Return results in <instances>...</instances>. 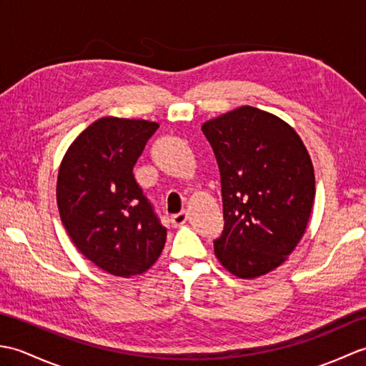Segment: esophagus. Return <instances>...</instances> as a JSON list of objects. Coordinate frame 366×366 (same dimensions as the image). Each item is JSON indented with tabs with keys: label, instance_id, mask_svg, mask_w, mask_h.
Here are the masks:
<instances>
[{
	"label": "esophagus",
	"instance_id": "esophagus-1",
	"mask_svg": "<svg viewBox=\"0 0 366 366\" xmlns=\"http://www.w3.org/2000/svg\"><path fill=\"white\" fill-rule=\"evenodd\" d=\"M189 215L187 212H179V214H174L173 217H171V223H173V227H182V224L187 222Z\"/></svg>",
	"mask_w": 366,
	"mask_h": 366
}]
</instances>
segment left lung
Segmentation results:
<instances>
[{
    "instance_id": "left-lung-1",
    "label": "left lung",
    "mask_w": 366,
    "mask_h": 366,
    "mask_svg": "<svg viewBox=\"0 0 366 366\" xmlns=\"http://www.w3.org/2000/svg\"><path fill=\"white\" fill-rule=\"evenodd\" d=\"M201 129L220 169L224 227L215 256L232 275L261 277L286 261L307 229L316 192L312 159L290 124L254 107Z\"/></svg>"
}]
</instances>
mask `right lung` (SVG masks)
Wrapping results in <instances>:
<instances>
[{
  "instance_id": "right-lung-1",
  "label": "right lung",
  "mask_w": 366,
  "mask_h": 366,
  "mask_svg": "<svg viewBox=\"0 0 366 366\" xmlns=\"http://www.w3.org/2000/svg\"><path fill=\"white\" fill-rule=\"evenodd\" d=\"M157 122L100 118L75 138L61 162L56 201L74 245L116 277L149 269L167 228L135 181L134 167Z\"/></svg>"
}]
</instances>
